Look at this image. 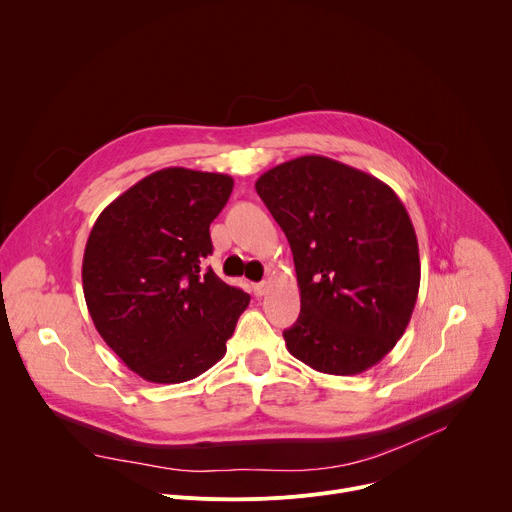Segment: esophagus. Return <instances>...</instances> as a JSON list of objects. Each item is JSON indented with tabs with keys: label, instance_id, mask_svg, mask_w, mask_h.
Here are the masks:
<instances>
[{
	"label": "esophagus",
	"instance_id": "1",
	"mask_svg": "<svg viewBox=\"0 0 512 512\" xmlns=\"http://www.w3.org/2000/svg\"><path fill=\"white\" fill-rule=\"evenodd\" d=\"M266 292H268V282H266V280L254 284V294H256V296H264Z\"/></svg>",
	"mask_w": 512,
	"mask_h": 512
}]
</instances>
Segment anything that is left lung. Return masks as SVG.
Here are the masks:
<instances>
[{
    "label": "left lung",
    "mask_w": 512,
    "mask_h": 512,
    "mask_svg": "<svg viewBox=\"0 0 512 512\" xmlns=\"http://www.w3.org/2000/svg\"><path fill=\"white\" fill-rule=\"evenodd\" d=\"M284 230L300 288L288 352L350 376L380 362L404 334L420 286L418 242L394 190L324 156L284 162L256 182Z\"/></svg>",
    "instance_id": "1"
}]
</instances>
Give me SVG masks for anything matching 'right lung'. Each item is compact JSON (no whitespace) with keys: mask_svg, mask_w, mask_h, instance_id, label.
<instances>
[{"mask_svg":"<svg viewBox=\"0 0 512 512\" xmlns=\"http://www.w3.org/2000/svg\"><path fill=\"white\" fill-rule=\"evenodd\" d=\"M226 174L164 168L116 198L96 220L82 264L96 330L148 382H186L226 354L250 296L202 260L226 206Z\"/></svg>","mask_w":512,"mask_h":512,"instance_id":"right-lung-1","label":"right lung"}]
</instances>
